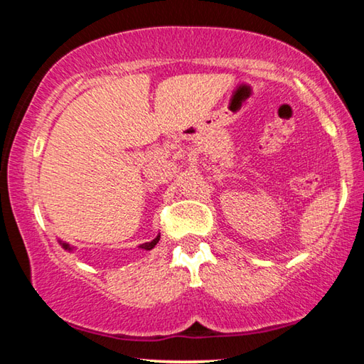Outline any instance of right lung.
I'll return each mask as SVG.
<instances>
[{
  "label": "right lung",
  "mask_w": 364,
  "mask_h": 364,
  "mask_svg": "<svg viewBox=\"0 0 364 364\" xmlns=\"http://www.w3.org/2000/svg\"><path fill=\"white\" fill-rule=\"evenodd\" d=\"M159 239H160V234H159V236H157L156 239H152L151 242H144V244H141V245H139V249H144V250H151V249H154V247H156V244L159 242ZM59 244L63 245V249H64V250H69V252H72V250H73V247H72V245H70L69 242H64V241H60V239H59Z\"/></svg>",
  "instance_id": "obj_1"
}]
</instances>
